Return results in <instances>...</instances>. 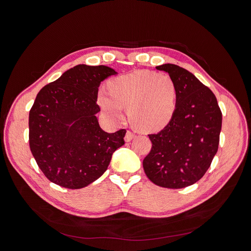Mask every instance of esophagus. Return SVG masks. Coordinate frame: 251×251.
Wrapping results in <instances>:
<instances>
[{
	"instance_id": "34e87169",
	"label": "esophagus",
	"mask_w": 251,
	"mask_h": 251,
	"mask_svg": "<svg viewBox=\"0 0 251 251\" xmlns=\"http://www.w3.org/2000/svg\"><path fill=\"white\" fill-rule=\"evenodd\" d=\"M134 137H135V134H134V133L131 132V131H127V133H126L124 139H125L126 142H129V141L132 140Z\"/></svg>"
}]
</instances>
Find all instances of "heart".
Returning a JSON list of instances; mask_svg holds the SVG:
<instances>
[{
  "label": "heart",
  "instance_id": "heart-1",
  "mask_svg": "<svg viewBox=\"0 0 251 251\" xmlns=\"http://www.w3.org/2000/svg\"><path fill=\"white\" fill-rule=\"evenodd\" d=\"M110 90L101 87L98 102L112 120L122 122L124 108L134 127L146 132L164 129L177 108L178 90L172 77L149 70H136L114 78Z\"/></svg>",
  "mask_w": 251,
  "mask_h": 251
}]
</instances>
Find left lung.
I'll use <instances>...</instances> for the list:
<instances>
[{"label": "left lung", "instance_id": "obj_1", "mask_svg": "<svg viewBox=\"0 0 251 251\" xmlns=\"http://www.w3.org/2000/svg\"><path fill=\"white\" fill-rule=\"evenodd\" d=\"M173 78L178 90L172 121L151 134V152L142 162L149 179L165 188H184L205 174L219 148L222 112L213 91L174 64L155 67Z\"/></svg>", "mask_w": 251, "mask_h": 251}]
</instances>
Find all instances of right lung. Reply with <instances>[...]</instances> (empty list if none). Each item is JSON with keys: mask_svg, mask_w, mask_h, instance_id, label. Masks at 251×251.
<instances>
[{"mask_svg": "<svg viewBox=\"0 0 251 251\" xmlns=\"http://www.w3.org/2000/svg\"><path fill=\"white\" fill-rule=\"evenodd\" d=\"M116 74L108 66L80 64L37 94L29 112V147L50 182L69 189L89 185L125 143V129L108 133L97 118L100 84Z\"/></svg>", "mask_w": 251, "mask_h": 251, "instance_id": "1", "label": "right lung"}]
</instances>
